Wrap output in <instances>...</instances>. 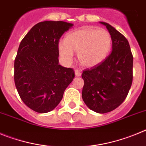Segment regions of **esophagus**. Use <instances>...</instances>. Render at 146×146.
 I'll return each mask as SVG.
<instances>
[{"instance_id":"obj_1","label":"esophagus","mask_w":146,"mask_h":146,"mask_svg":"<svg viewBox=\"0 0 146 146\" xmlns=\"http://www.w3.org/2000/svg\"><path fill=\"white\" fill-rule=\"evenodd\" d=\"M74 73H75V76H77V77L81 76V72L80 70H78V69H76V70L74 71Z\"/></svg>"}]
</instances>
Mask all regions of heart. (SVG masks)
I'll return each instance as SVG.
<instances>
[{
    "label": "heart",
    "instance_id": "b5f03b06",
    "mask_svg": "<svg viewBox=\"0 0 146 146\" xmlns=\"http://www.w3.org/2000/svg\"><path fill=\"white\" fill-rule=\"evenodd\" d=\"M113 38L105 29L83 27L71 31L66 36L64 42L58 44V51L63 61L72 63L74 54L81 65L93 67L104 61L111 51Z\"/></svg>",
    "mask_w": 146,
    "mask_h": 146
}]
</instances>
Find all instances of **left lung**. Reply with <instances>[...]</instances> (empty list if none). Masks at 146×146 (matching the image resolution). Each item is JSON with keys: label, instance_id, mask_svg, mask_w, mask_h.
I'll return each mask as SVG.
<instances>
[{"label": "left lung", "instance_id": "1", "mask_svg": "<svg viewBox=\"0 0 146 146\" xmlns=\"http://www.w3.org/2000/svg\"><path fill=\"white\" fill-rule=\"evenodd\" d=\"M113 51L99 65L83 70L82 97L89 108L106 113L118 108L126 98L133 79V55L128 40L108 23Z\"/></svg>", "mask_w": 146, "mask_h": 146}]
</instances>
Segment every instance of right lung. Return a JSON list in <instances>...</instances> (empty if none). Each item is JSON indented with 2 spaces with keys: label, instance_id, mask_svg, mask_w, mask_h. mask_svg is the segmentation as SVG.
Here are the masks:
<instances>
[{
  "label": "right lung",
  "instance_id": "add662e5",
  "mask_svg": "<svg viewBox=\"0 0 146 146\" xmlns=\"http://www.w3.org/2000/svg\"><path fill=\"white\" fill-rule=\"evenodd\" d=\"M72 25L63 21L41 22L20 42L14 79L21 99L33 111H52L74 79L73 69L58 64L59 39Z\"/></svg>",
  "mask_w": 146,
  "mask_h": 146
}]
</instances>
